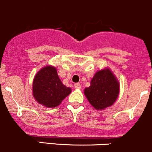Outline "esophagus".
<instances>
[{"instance_id": "obj_1", "label": "esophagus", "mask_w": 152, "mask_h": 152, "mask_svg": "<svg viewBox=\"0 0 152 152\" xmlns=\"http://www.w3.org/2000/svg\"><path fill=\"white\" fill-rule=\"evenodd\" d=\"M74 86H75V88H77V89H79V88H81L80 83H75Z\"/></svg>"}]
</instances>
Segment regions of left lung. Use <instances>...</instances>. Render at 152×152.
<instances>
[{
    "label": "left lung",
    "mask_w": 152,
    "mask_h": 152,
    "mask_svg": "<svg viewBox=\"0 0 152 152\" xmlns=\"http://www.w3.org/2000/svg\"><path fill=\"white\" fill-rule=\"evenodd\" d=\"M86 97L94 109L102 110L112 106L119 94V83L109 69L97 72L91 80V86L84 90Z\"/></svg>",
    "instance_id": "1"
}]
</instances>
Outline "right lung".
Masks as SVG:
<instances>
[{"label": "right lung", "mask_w": 152, "mask_h": 152, "mask_svg": "<svg viewBox=\"0 0 152 152\" xmlns=\"http://www.w3.org/2000/svg\"><path fill=\"white\" fill-rule=\"evenodd\" d=\"M33 95L37 102L49 108L58 106L72 89L62 83L55 67L47 66L37 73L33 81Z\"/></svg>", "instance_id": "right-lung-1"}]
</instances>
